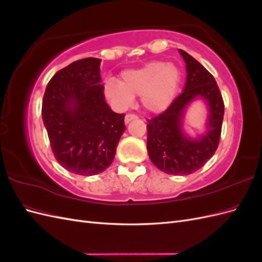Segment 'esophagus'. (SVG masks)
<instances>
[{
	"label": "esophagus",
	"mask_w": 262,
	"mask_h": 262,
	"mask_svg": "<svg viewBox=\"0 0 262 262\" xmlns=\"http://www.w3.org/2000/svg\"><path fill=\"white\" fill-rule=\"evenodd\" d=\"M138 117L136 116V115H133V114H128L126 115L125 117H124V122H125V124H128L130 121H132V120H134V119H137Z\"/></svg>",
	"instance_id": "esophagus-1"
}]
</instances>
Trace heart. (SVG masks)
I'll return each instance as SVG.
<instances>
[{
	"instance_id": "obj_1",
	"label": "heart",
	"mask_w": 262,
	"mask_h": 262,
	"mask_svg": "<svg viewBox=\"0 0 262 262\" xmlns=\"http://www.w3.org/2000/svg\"><path fill=\"white\" fill-rule=\"evenodd\" d=\"M181 72L173 63L147 62L137 69L125 70L120 82L109 78L104 84V95L117 110H125L140 95L141 105L150 114H161L176 97Z\"/></svg>"
}]
</instances>
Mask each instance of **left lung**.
I'll return each instance as SVG.
<instances>
[{
    "label": "left lung",
    "instance_id": "left-lung-1",
    "mask_svg": "<svg viewBox=\"0 0 262 262\" xmlns=\"http://www.w3.org/2000/svg\"><path fill=\"white\" fill-rule=\"evenodd\" d=\"M186 62V84L182 93L165 112L148 120L147 153L156 167L168 175H190L215 153L221 138L224 102L213 75L201 63L179 49ZM196 99L208 108L207 130L199 138H190L183 130L187 107Z\"/></svg>",
    "mask_w": 262,
    "mask_h": 262
}]
</instances>
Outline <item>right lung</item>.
<instances>
[{
  "instance_id": "add662e5",
  "label": "right lung",
  "mask_w": 262,
  "mask_h": 262,
  "mask_svg": "<svg viewBox=\"0 0 262 262\" xmlns=\"http://www.w3.org/2000/svg\"><path fill=\"white\" fill-rule=\"evenodd\" d=\"M100 61L86 58L58 71L42 99V120L55 160L75 175L106 170L125 130L124 115L114 113L105 101Z\"/></svg>"
}]
</instances>
